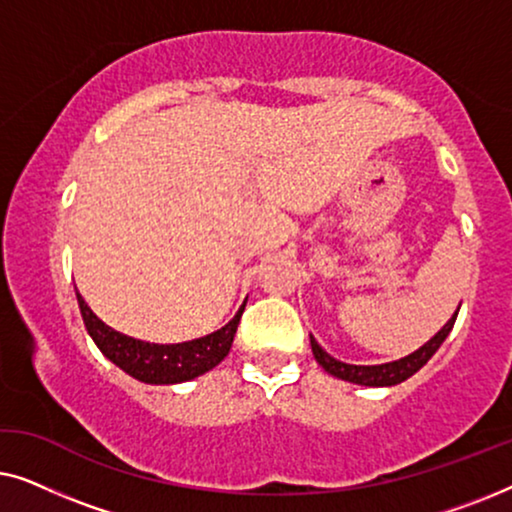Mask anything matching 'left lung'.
I'll use <instances>...</instances> for the list:
<instances>
[{"instance_id":"1","label":"left lung","mask_w":512,"mask_h":512,"mask_svg":"<svg viewBox=\"0 0 512 512\" xmlns=\"http://www.w3.org/2000/svg\"><path fill=\"white\" fill-rule=\"evenodd\" d=\"M459 310L452 314V319L440 328V331L433 335V338L412 352L403 359L391 361V363H382V366H352V363H342L338 359H333L326 349H321V345L310 335V345H312V354L314 359L326 373H331L333 377H340L345 382H354V384H363V387H394V384H401L417 373L419 368L424 366L426 361L431 359L433 354L438 352V347L443 345L447 335H450L454 321H457Z\"/></svg>"}]
</instances>
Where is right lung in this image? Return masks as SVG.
<instances>
[{
    "label": "right lung",
    "mask_w": 512,
    "mask_h": 512,
    "mask_svg": "<svg viewBox=\"0 0 512 512\" xmlns=\"http://www.w3.org/2000/svg\"><path fill=\"white\" fill-rule=\"evenodd\" d=\"M76 300H79L83 324H86L95 345L100 347V352L135 380L146 384L188 382L219 366L230 352L237 324H240L244 305H247L244 303L226 326L205 335V338L179 342V345H156V342L130 338V335L118 333L104 324L86 305L79 291H76Z\"/></svg>",
    "instance_id": "right-lung-1"
}]
</instances>
